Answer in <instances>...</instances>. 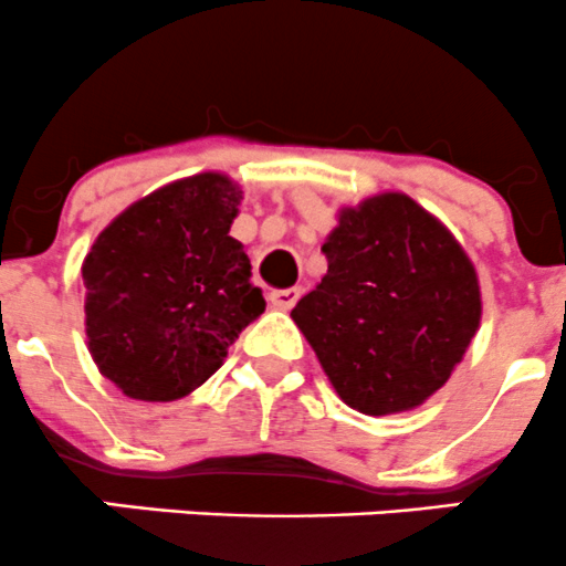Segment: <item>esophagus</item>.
I'll use <instances>...</instances> for the list:
<instances>
[{
	"instance_id": "34e87169",
	"label": "esophagus",
	"mask_w": 566,
	"mask_h": 566,
	"mask_svg": "<svg viewBox=\"0 0 566 566\" xmlns=\"http://www.w3.org/2000/svg\"><path fill=\"white\" fill-rule=\"evenodd\" d=\"M301 298V287H287V290H271L268 301H271L273 308H282V312H290Z\"/></svg>"
}]
</instances>
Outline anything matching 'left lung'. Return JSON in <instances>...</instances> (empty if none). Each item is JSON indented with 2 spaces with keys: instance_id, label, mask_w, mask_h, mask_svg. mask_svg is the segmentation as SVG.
Masks as SVG:
<instances>
[{
  "instance_id": "left-lung-1",
  "label": "left lung",
  "mask_w": 566,
  "mask_h": 566,
  "mask_svg": "<svg viewBox=\"0 0 566 566\" xmlns=\"http://www.w3.org/2000/svg\"><path fill=\"white\" fill-rule=\"evenodd\" d=\"M328 273L293 314L347 407L396 415L442 388L480 328L478 273L453 233L401 192L338 211Z\"/></svg>"
}]
</instances>
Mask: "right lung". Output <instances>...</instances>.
I'll return each instance as SVG.
<instances>
[{"mask_svg": "<svg viewBox=\"0 0 566 566\" xmlns=\"http://www.w3.org/2000/svg\"><path fill=\"white\" fill-rule=\"evenodd\" d=\"M241 187L198 174L118 213L83 260L88 353L138 401H176L206 382L265 312L230 224Z\"/></svg>", "mask_w": 566, "mask_h": 566, "instance_id": "1", "label": "right lung"}]
</instances>
